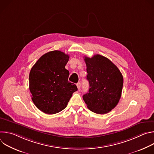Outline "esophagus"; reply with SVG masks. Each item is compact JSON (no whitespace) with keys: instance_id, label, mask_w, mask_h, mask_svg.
<instances>
[{"instance_id":"esophagus-1","label":"esophagus","mask_w":154,"mask_h":154,"mask_svg":"<svg viewBox=\"0 0 154 154\" xmlns=\"http://www.w3.org/2000/svg\"><path fill=\"white\" fill-rule=\"evenodd\" d=\"M77 88L78 90H79L80 89V87H81V84H80V82H78L77 83Z\"/></svg>"}]
</instances>
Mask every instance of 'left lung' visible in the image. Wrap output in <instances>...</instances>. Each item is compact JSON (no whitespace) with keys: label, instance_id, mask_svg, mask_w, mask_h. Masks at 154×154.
<instances>
[{"label":"left lung","instance_id":"obj_1","mask_svg":"<svg viewBox=\"0 0 154 154\" xmlns=\"http://www.w3.org/2000/svg\"><path fill=\"white\" fill-rule=\"evenodd\" d=\"M84 60L90 89L83 96V100L91 112L107 113L117 105L121 98L122 75L115 64L100 55L85 57Z\"/></svg>","mask_w":154,"mask_h":154}]
</instances>
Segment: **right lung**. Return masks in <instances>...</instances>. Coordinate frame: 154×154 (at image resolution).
I'll list each match as a JSON object with an SVG mask.
<instances>
[{
	"label": "right lung",
	"mask_w": 154,
	"mask_h": 154,
	"mask_svg": "<svg viewBox=\"0 0 154 154\" xmlns=\"http://www.w3.org/2000/svg\"><path fill=\"white\" fill-rule=\"evenodd\" d=\"M69 58L60 51L41 56L29 74V89L35 106L45 113H57L66 107L77 86L68 81L69 71L65 69Z\"/></svg>",
	"instance_id": "right-lung-1"
}]
</instances>
